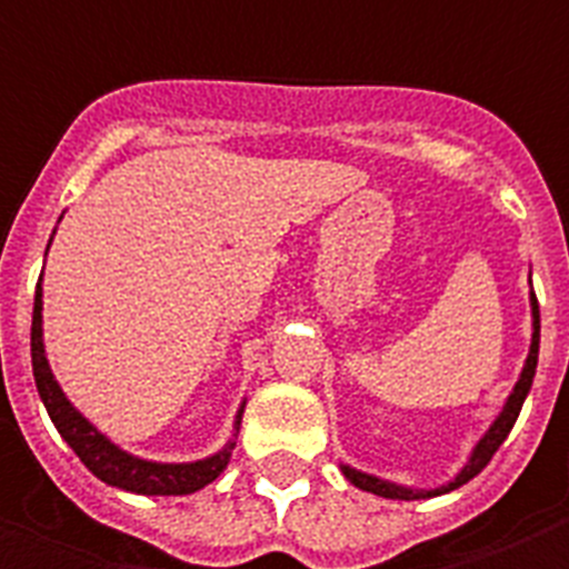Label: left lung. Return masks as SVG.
Instances as JSON below:
<instances>
[{
	"label": "left lung",
	"instance_id": "1",
	"mask_svg": "<svg viewBox=\"0 0 569 569\" xmlns=\"http://www.w3.org/2000/svg\"><path fill=\"white\" fill-rule=\"evenodd\" d=\"M531 313H533V338H531V352H528V361H525V370H521L519 382H516V389L509 395L507 407H503V413L495 419V425L488 428V435L482 437L473 449V456L465 465V470L458 473L449 486L435 488V491H413V488H401V486H391L386 479L368 477V473H359V470H352V467H343V473L352 486H359L361 491H370V495H380V498H391V500H419V498H435V495H446V491H452V488L465 486L470 479L477 477L479 470L491 461V456L498 452L500 443L507 440V435L512 431V425L519 419L521 413V403L528 398V391H531L533 373H537V356H540V305H537V296L531 292Z\"/></svg>",
	"mask_w": 569,
	"mask_h": 569
}]
</instances>
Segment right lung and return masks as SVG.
I'll use <instances>...</instances> for the list:
<instances>
[{"instance_id": "1", "label": "right lung", "mask_w": 569, "mask_h": 569, "mask_svg": "<svg viewBox=\"0 0 569 569\" xmlns=\"http://www.w3.org/2000/svg\"><path fill=\"white\" fill-rule=\"evenodd\" d=\"M32 373H36L38 395H41V401L48 407L50 419L57 425L62 440L108 486L126 488V491H134V495H192V491H199L208 482H213L222 473V467L229 465L231 446L234 443L226 446L217 456L204 458V461H192V465H156V461H141V458L126 456L123 449H117L108 437L99 435L71 407L69 398L62 395L60 382L53 380L48 359H44L41 283L36 286V307H32ZM238 425H241V416H238Z\"/></svg>"}]
</instances>
